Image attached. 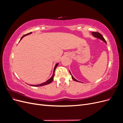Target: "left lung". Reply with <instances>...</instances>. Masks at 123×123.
Segmentation results:
<instances>
[{
  "instance_id": "8db88e82",
  "label": "left lung",
  "mask_w": 123,
  "mask_h": 123,
  "mask_svg": "<svg viewBox=\"0 0 123 123\" xmlns=\"http://www.w3.org/2000/svg\"><path fill=\"white\" fill-rule=\"evenodd\" d=\"M92 35L94 37H95V38H96L99 39H100V40H102V41H103L104 42H105V43L107 44L105 39H104V38L103 37V36H102V35L101 34H100V33H98V32H92ZM69 72H70V73L71 75L72 79L74 81H77V82H80V81H79V80H76L75 79H74V77L72 76V75L71 74V72H70V71H69Z\"/></svg>"
}]
</instances>
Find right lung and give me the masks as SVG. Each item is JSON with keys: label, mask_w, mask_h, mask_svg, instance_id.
I'll return each instance as SVG.
<instances>
[{"label": "right lung", "mask_w": 123, "mask_h": 123, "mask_svg": "<svg viewBox=\"0 0 123 123\" xmlns=\"http://www.w3.org/2000/svg\"><path fill=\"white\" fill-rule=\"evenodd\" d=\"M31 33H32V32H30V33H28V34H25V35H24L23 37H22L20 38V41L22 39H23V38H24L25 36H27V35H29V34H31ZM20 41H19V42H20ZM58 64H59V62H58V63H57V64L55 65V67H54V68L53 73L51 77V78H50V79H49V80H47L46 81H45V82H44V83H42V84H38V85H30L31 86H33V87H39V86H43L47 85H48V84H50L51 83H52V81H53V77H54V76L55 70L56 68V67H57V66L58 65Z\"/></svg>", "instance_id": "1"}]
</instances>
